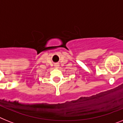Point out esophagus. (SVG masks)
<instances>
[{"label":"esophagus","instance_id":"34e87169","mask_svg":"<svg viewBox=\"0 0 123 123\" xmlns=\"http://www.w3.org/2000/svg\"><path fill=\"white\" fill-rule=\"evenodd\" d=\"M55 68H59V64L58 63L55 64Z\"/></svg>","mask_w":123,"mask_h":123}]
</instances>
